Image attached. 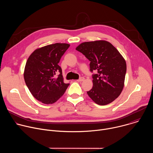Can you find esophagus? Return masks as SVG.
<instances>
[{"label": "esophagus", "mask_w": 153, "mask_h": 153, "mask_svg": "<svg viewBox=\"0 0 153 153\" xmlns=\"http://www.w3.org/2000/svg\"><path fill=\"white\" fill-rule=\"evenodd\" d=\"M85 80V78L84 77H80V79H79L78 80H77V81H78V82H82V81H83Z\"/></svg>", "instance_id": "esophagus-1"}]
</instances>
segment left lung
<instances>
[{
  "label": "left lung",
  "instance_id": "obj_1",
  "mask_svg": "<svg viewBox=\"0 0 153 153\" xmlns=\"http://www.w3.org/2000/svg\"><path fill=\"white\" fill-rule=\"evenodd\" d=\"M76 50L90 61L93 86L87 94L97 104L105 105L113 102L122 93L126 71L125 60L119 51L108 41L83 42Z\"/></svg>",
  "mask_w": 153,
  "mask_h": 153
}]
</instances>
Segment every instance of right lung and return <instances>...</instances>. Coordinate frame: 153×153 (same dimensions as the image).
I'll list each match as a JSON object with an SVG mask.
<instances>
[{"label": "right lung", "instance_id": "right-lung-1", "mask_svg": "<svg viewBox=\"0 0 153 153\" xmlns=\"http://www.w3.org/2000/svg\"><path fill=\"white\" fill-rule=\"evenodd\" d=\"M70 45L56 43L37 48L27 61L24 73L25 83L32 95L43 103L56 102L70 85L63 82L62 69L58 65Z\"/></svg>", "mask_w": 153, "mask_h": 153}]
</instances>
